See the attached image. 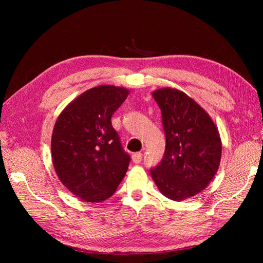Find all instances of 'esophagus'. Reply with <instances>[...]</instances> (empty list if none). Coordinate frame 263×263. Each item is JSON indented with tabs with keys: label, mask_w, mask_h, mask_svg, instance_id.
Here are the masks:
<instances>
[{
	"label": "esophagus",
	"mask_w": 263,
	"mask_h": 263,
	"mask_svg": "<svg viewBox=\"0 0 263 263\" xmlns=\"http://www.w3.org/2000/svg\"><path fill=\"white\" fill-rule=\"evenodd\" d=\"M132 159H133V161H135L136 164L141 163V160H142V154H141V153L133 154V155H132Z\"/></svg>",
	"instance_id": "34e87169"
}]
</instances>
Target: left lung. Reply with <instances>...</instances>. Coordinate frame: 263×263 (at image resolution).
I'll list each match as a JSON object with an SVG mask.
<instances>
[{"instance_id": "left-lung-1", "label": "left lung", "mask_w": 263, "mask_h": 263, "mask_svg": "<svg viewBox=\"0 0 263 263\" xmlns=\"http://www.w3.org/2000/svg\"><path fill=\"white\" fill-rule=\"evenodd\" d=\"M153 96L161 110L166 147L150 174L166 198L185 200L216 175L221 158L219 132L208 113L183 91L161 88Z\"/></svg>"}]
</instances>
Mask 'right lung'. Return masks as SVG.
Wrapping results in <instances>:
<instances>
[{"label":"right lung","instance_id":"right-lung-1","mask_svg":"<svg viewBox=\"0 0 263 263\" xmlns=\"http://www.w3.org/2000/svg\"><path fill=\"white\" fill-rule=\"evenodd\" d=\"M127 95L123 87L89 89L66 106L54 125L55 172L70 192L87 202L111 197L125 176L131 158L110 119Z\"/></svg>","mask_w":263,"mask_h":263}]
</instances>
